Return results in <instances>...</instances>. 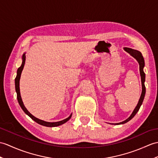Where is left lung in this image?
<instances>
[{"label": "left lung", "instance_id": "left-lung-1", "mask_svg": "<svg viewBox=\"0 0 158 158\" xmlns=\"http://www.w3.org/2000/svg\"><path fill=\"white\" fill-rule=\"evenodd\" d=\"M124 50L126 51L127 52L129 53L131 56H133L134 58L137 60V61L138 62V63L139 64V71H140V75H141V85H142V92L141 94V97L139 98V100L138 104L137 105L136 107L134 109L133 112H132V114H131V116L128 118L127 119H126L125 120L123 121V122H120L118 123H112V124H114V125H118V124H123L124 123H127V122H129V120H131L133 117L135 116V114L137 113V112L139 111V108H140L144 100V97L145 95V74L143 71V68L145 67V61H144V58L142 56V54L139 52V51L137 50H134L130 48H124Z\"/></svg>", "mask_w": 158, "mask_h": 158}]
</instances>
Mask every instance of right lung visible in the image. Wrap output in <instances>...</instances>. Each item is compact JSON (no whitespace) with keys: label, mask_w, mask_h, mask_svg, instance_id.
I'll list each match as a JSON object with an SVG mask.
<instances>
[{"label":"right lung","mask_w":158,"mask_h":158,"mask_svg":"<svg viewBox=\"0 0 158 158\" xmlns=\"http://www.w3.org/2000/svg\"><path fill=\"white\" fill-rule=\"evenodd\" d=\"M25 58H26V56H25V53H24L23 54V56H22V64L21 65V67L17 69V76H16L15 79V91H16V93H17V98L18 102H19V106H21V109L23 110V112L25 114H26L27 115H28L29 117H30V118L32 120H34L35 122L38 123L39 124H41V125H42V126H45V127H58V126L62 125V124H63L65 123H67V121L69 120H70V118H71L72 114L68 117V118H65L64 120L58 121V122L50 123V122H46V121L40 120V119H38V118H36V117H35L34 116H33L27 110L26 108L25 107V106L23 104V101H22V99H21V97L20 89H19V81H20L22 71H23L24 65H25Z\"/></svg>","instance_id":"obj_1"}]
</instances>
